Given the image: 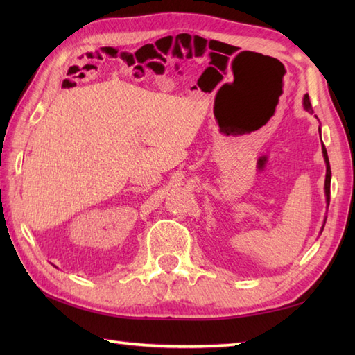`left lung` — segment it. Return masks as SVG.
<instances>
[{
    "instance_id": "8db88e82",
    "label": "left lung",
    "mask_w": 355,
    "mask_h": 355,
    "mask_svg": "<svg viewBox=\"0 0 355 355\" xmlns=\"http://www.w3.org/2000/svg\"><path fill=\"white\" fill-rule=\"evenodd\" d=\"M304 107L306 111H313V107H311V102H310V96L305 94L304 97ZM322 153H323V157H325V163H327V178H325V195H327V201L329 205V186H331V168H329V160H328V154H327V148L325 145L322 143Z\"/></svg>"
}]
</instances>
